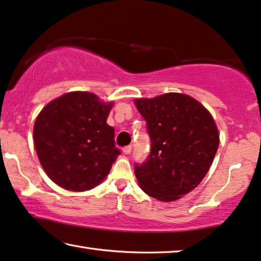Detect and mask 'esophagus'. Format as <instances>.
Instances as JSON below:
<instances>
[{
	"label": "esophagus",
	"instance_id": "obj_1",
	"mask_svg": "<svg viewBox=\"0 0 261 261\" xmlns=\"http://www.w3.org/2000/svg\"><path fill=\"white\" fill-rule=\"evenodd\" d=\"M122 152H123L124 154H130V152H132V146H126V147H124V148L122 149Z\"/></svg>",
	"mask_w": 261,
	"mask_h": 261
}]
</instances>
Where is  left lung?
<instances>
[{
  "label": "left lung",
  "mask_w": 261,
  "mask_h": 261,
  "mask_svg": "<svg viewBox=\"0 0 261 261\" xmlns=\"http://www.w3.org/2000/svg\"><path fill=\"white\" fill-rule=\"evenodd\" d=\"M135 106L152 142L147 160L135 164L140 187L160 201H174L193 191L208 172L219 147L217 124L186 94L137 99Z\"/></svg>",
  "instance_id": "1"
}]
</instances>
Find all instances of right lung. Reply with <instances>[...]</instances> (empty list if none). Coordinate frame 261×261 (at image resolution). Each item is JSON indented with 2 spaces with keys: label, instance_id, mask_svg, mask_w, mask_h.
I'll use <instances>...</instances> for the list:
<instances>
[{
  "label": "right lung",
  "instance_id": "1",
  "mask_svg": "<svg viewBox=\"0 0 261 261\" xmlns=\"http://www.w3.org/2000/svg\"><path fill=\"white\" fill-rule=\"evenodd\" d=\"M113 102L71 92L53 100L34 124V145L44 172L60 187L92 190L111 171L120 150L107 123Z\"/></svg>",
  "mask_w": 261,
  "mask_h": 261
}]
</instances>
